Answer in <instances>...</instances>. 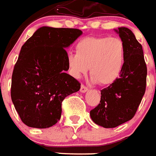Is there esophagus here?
<instances>
[{"mask_svg":"<svg viewBox=\"0 0 156 156\" xmlns=\"http://www.w3.org/2000/svg\"><path fill=\"white\" fill-rule=\"evenodd\" d=\"M87 90H88L87 89V87H85L83 84H82L81 88H80V92H81V93H86Z\"/></svg>","mask_w":156,"mask_h":156,"instance_id":"34e87169","label":"esophagus"}]
</instances>
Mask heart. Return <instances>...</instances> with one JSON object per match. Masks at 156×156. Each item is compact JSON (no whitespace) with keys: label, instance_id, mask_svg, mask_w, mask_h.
Here are the masks:
<instances>
[{"label":"heart","instance_id":"b5f03b06","mask_svg":"<svg viewBox=\"0 0 156 156\" xmlns=\"http://www.w3.org/2000/svg\"><path fill=\"white\" fill-rule=\"evenodd\" d=\"M125 61V44L118 37H87L68 55V65L74 78L90 68V75L100 85H109L121 74Z\"/></svg>","mask_w":156,"mask_h":156}]
</instances>
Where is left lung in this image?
<instances>
[{
    "instance_id": "1",
    "label": "left lung",
    "mask_w": 156,
    "mask_h": 156,
    "mask_svg": "<svg viewBox=\"0 0 156 156\" xmlns=\"http://www.w3.org/2000/svg\"><path fill=\"white\" fill-rule=\"evenodd\" d=\"M125 44V61L120 77L101 91L98 106L91 110L97 125L114 128L132 119L146 87L147 68L142 46L133 32L126 27L115 30Z\"/></svg>"
}]
</instances>
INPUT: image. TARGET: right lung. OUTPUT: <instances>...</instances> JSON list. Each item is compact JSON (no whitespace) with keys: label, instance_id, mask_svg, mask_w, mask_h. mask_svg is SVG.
<instances>
[{"label":"right lung","instance_id":"1","mask_svg":"<svg viewBox=\"0 0 156 156\" xmlns=\"http://www.w3.org/2000/svg\"><path fill=\"white\" fill-rule=\"evenodd\" d=\"M83 34L70 28H39L23 44L14 67L10 96L25 125L49 128L60 119L62 101L81 84L66 73L65 49Z\"/></svg>","mask_w":156,"mask_h":156}]
</instances>
